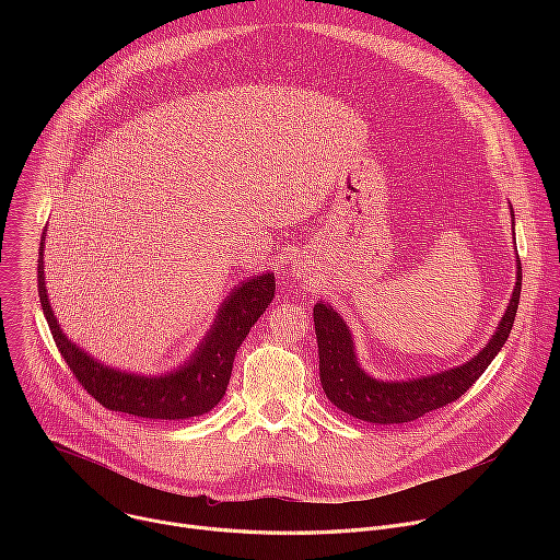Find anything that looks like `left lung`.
Returning a JSON list of instances; mask_svg holds the SVG:
<instances>
[{"instance_id": "obj_1", "label": "left lung", "mask_w": 560, "mask_h": 560, "mask_svg": "<svg viewBox=\"0 0 560 560\" xmlns=\"http://www.w3.org/2000/svg\"><path fill=\"white\" fill-rule=\"evenodd\" d=\"M521 279V261H516V283L512 299L492 339L481 352L450 370L406 381H381L370 376L357 359L354 339L343 316L330 303L318 301L314 305V332L318 343V378H322L326 396L341 412L378 425L410 423L456 401L488 370V365L505 346L518 310Z\"/></svg>"}]
</instances>
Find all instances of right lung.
Here are the masks:
<instances>
[{
  "mask_svg": "<svg viewBox=\"0 0 560 560\" xmlns=\"http://www.w3.org/2000/svg\"><path fill=\"white\" fill-rule=\"evenodd\" d=\"M44 242L37 259V288L42 310L52 339L82 387L95 401L113 412H126L143 419L179 421L210 412L228 389L232 363L238 346L244 343L257 318L266 312L275 296V272L255 275L223 299L214 322L197 350L184 365L164 374H135L104 365L77 343H72L50 307L44 281Z\"/></svg>",
  "mask_w": 560,
  "mask_h": 560,
  "instance_id": "obj_1",
  "label": "right lung"
}]
</instances>
